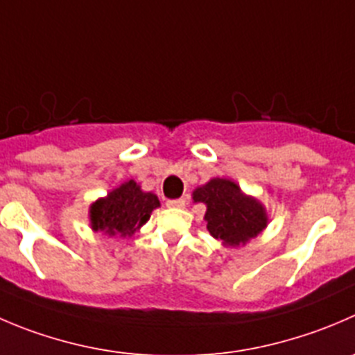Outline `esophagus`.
<instances>
[{"instance_id": "1", "label": "esophagus", "mask_w": 355, "mask_h": 355, "mask_svg": "<svg viewBox=\"0 0 355 355\" xmlns=\"http://www.w3.org/2000/svg\"><path fill=\"white\" fill-rule=\"evenodd\" d=\"M168 208H185V199H170L166 201Z\"/></svg>"}]
</instances>
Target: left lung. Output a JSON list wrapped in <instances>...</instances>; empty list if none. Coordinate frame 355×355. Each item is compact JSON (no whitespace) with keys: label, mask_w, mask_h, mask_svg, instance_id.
Listing matches in <instances>:
<instances>
[{"label":"left lung","mask_w":355,"mask_h":355,"mask_svg":"<svg viewBox=\"0 0 355 355\" xmlns=\"http://www.w3.org/2000/svg\"><path fill=\"white\" fill-rule=\"evenodd\" d=\"M192 199L206 206V229L223 246H244L260 236L269 223L265 206L253 196L244 194L229 178H211L194 189Z\"/></svg>","instance_id":"left-lung-1"}]
</instances>
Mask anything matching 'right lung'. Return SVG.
<instances>
[{"label":"right lung","mask_w":355,"mask_h":355,"mask_svg":"<svg viewBox=\"0 0 355 355\" xmlns=\"http://www.w3.org/2000/svg\"><path fill=\"white\" fill-rule=\"evenodd\" d=\"M156 194L142 191L135 180L123 182L119 187L98 198L88 209L90 227L95 232L109 237H130L150 218V213L159 208Z\"/></svg>","instance_id":"1"}]
</instances>
